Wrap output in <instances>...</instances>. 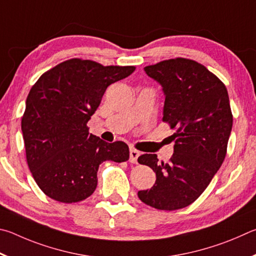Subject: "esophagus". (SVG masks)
Returning a JSON list of instances; mask_svg holds the SVG:
<instances>
[{"label":"esophagus","mask_w":256,"mask_h":256,"mask_svg":"<svg viewBox=\"0 0 256 256\" xmlns=\"http://www.w3.org/2000/svg\"><path fill=\"white\" fill-rule=\"evenodd\" d=\"M138 156H140V152H138L135 148H130V158H129V160H130V163H134V164L137 163Z\"/></svg>","instance_id":"1"}]
</instances>
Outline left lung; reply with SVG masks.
<instances>
[{
  "label": "left lung",
  "instance_id": "8db88e82",
  "mask_svg": "<svg viewBox=\"0 0 256 256\" xmlns=\"http://www.w3.org/2000/svg\"><path fill=\"white\" fill-rule=\"evenodd\" d=\"M165 94L163 122L176 129L173 156L158 162L144 154L138 163L156 173L155 184L138 198L158 210L182 209L199 198L225 160L232 127L227 88L200 62L176 57L145 67Z\"/></svg>",
  "mask_w": 256,
  "mask_h": 256
}]
</instances>
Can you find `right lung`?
I'll use <instances>...</instances> for the list:
<instances>
[{
	"instance_id": "add662e5",
	"label": "right lung",
	"mask_w": 256,
	"mask_h": 256,
	"mask_svg": "<svg viewBox=\"0 0 256 256\" xmlns=\"http://www.w3.org/2000/svg\"><path fill=\"white\" fill-rule=\"evenodd\" d=\"M135 70L72 58L44 72L32 85L21 129L26 163L49 198L64 204L86 199L96 190L101 163L129 160L126 142H103L86 124L106 88Z\"/></svg>"
}]
</instances>
